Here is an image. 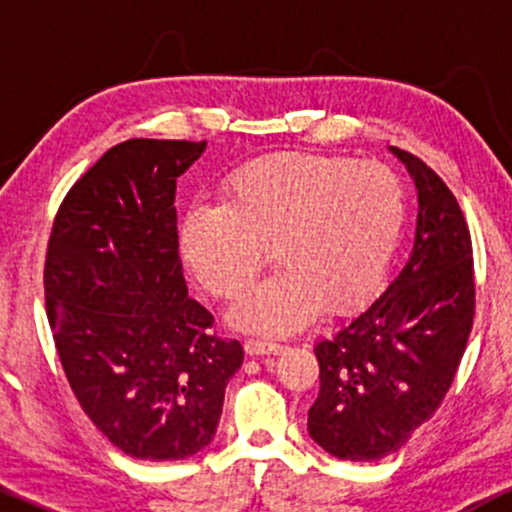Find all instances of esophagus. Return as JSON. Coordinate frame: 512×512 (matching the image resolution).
<instances>
[{
  "label": "esophagus",
  "instance_id": "34e87169",
  "mask_svg": "<svg viewBox=\"0 0 512 512\" xmlns=\"http://www.w3.org/2000/svg\"><path fill=\"white\" fill-rule=\"evenodd\" d=\"M245 351H248L250 356L279 354V351H281V344L269 342V339H248V342H245Z\"/></svg>",
  "mask_w": 512,
  "mask_h": 512
}]
</instances>
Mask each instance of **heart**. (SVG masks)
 Returning <instances> with one entry per match:
<instances>
[{
  "label": "heart",
  "instance_id": "1",
  "mask_svg": "<svg viewBox=\"0 0 512 512\" xmlns=\"http://www.w3.org/2000/svg\"><path fill=\"white\" fill-rule=\"evenodd\" d=\"M221 204L180 223V255L214 296L238 298L269 262L281 269L233 305L240 330L289 334L325 308L346 315L383 284L407 223L399 175L385 163L286 151L221 180Z\"/></svg>",
  "mask_w": 512,
  "mask_h": 512
}]
</instances>
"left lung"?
Wrapping results in <instances>:
<instances>
[{"label":"left lung","mask_w":512,"mask_h":512,"mask_svg":"<svg viewBox=\"0 0 512 512\" xmlns=\"http://www.w3.org/2000/svg\"><path fill=\"white\" fill-rule=\"evenodd\" d=\"M419 190L409 262L378 301L315 344L320 392L310 438L339 460L397 452L448 395L477 310L472 236L450 187L392 149Z\"/></svg>","instance_id":"1"}]
</instances>
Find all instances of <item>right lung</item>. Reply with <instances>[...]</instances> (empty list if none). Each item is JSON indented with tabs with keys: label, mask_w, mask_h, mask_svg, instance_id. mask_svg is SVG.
<instances>
[{
	"label": "right lung",
	"mask_w": 512,
	"mask_h": 512,
	"mask_svg": "<svg viewBox=\"0 0 512 512\" xmlns=\"http://www.w3.org/2000/svg\"><path fill=\"white\" fill-rule=\"evenodd\" d=\"M207 142L129 139L62 199L45 252V310L69 387L115 448L185 460L214 438L243 346L187 298L175 180Z\"/></svg>",
	"instance_id": "1"
}]
</instances>
